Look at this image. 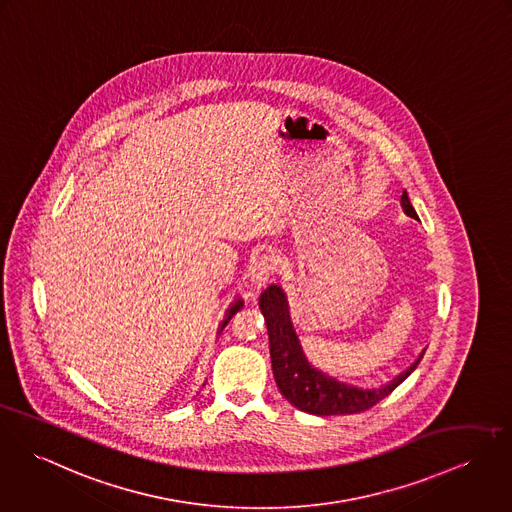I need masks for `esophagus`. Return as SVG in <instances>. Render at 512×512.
Returning <instances> with one entry per match:
<instances>
[{"label":"esophagus","instance_id":"esophagus-1","mask_svg":"<svg viewBox=\"0 0 512 512\" xmlns=\"http://www.w3.org/2000/svg\"><path fill=\"white\" fill-rule=\"evenodd\" d=\"M275 273H277V259L271 253H265V255L257 257L255 263L251 265L253 283L257 284V286L269 283Z\"/></svg>","mask_w":512,"mask_h":512}]
</instances>
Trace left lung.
Instances as JSON below:
<instances>
[{
    "label": "left lung",
    "mask_w": 512,
    "mask_h": 512,
    "mask_svg": "<svg viewBox=\"0 0 512 512\" xmlns=\"http://www.w3.org/2000/svg\"><path fill=\"white\" fill-rule=\"evenodd\" d=\"M402 208L410 218H416V212L408 200L406 190L400 196ZM259 308L267 322L269 347H271V363L273 375L283 397L294 404L298 410L316 414V416H332V414H359L369 410L379 400L389 397L398 385L416 369L422 355L391 383L379 389H359L340 383L322 371L310 367L306 361L298 338L290 326L288 306L281 286L271 284L259 298Z\"/></svg>",
    "instance_id": "left-lung-1"
}]
</instances>
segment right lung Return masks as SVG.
I'll return each mask as SVG.
<instances>
[{
	"mask_svg": "<svg viewBox=\"0 0 512 512\" xmlns=\"http://www.w3.org/2000/svg\"><path fill=\"white\" fill-rule=\"evenodd\" d=\"M241 306H243V302H241V300H237V302H235V304H233V306H231V308H229L228 318H226V320H224V322H222V330H224V328H226V324H228L229 320H231V316H233V314H235V312H237V310H239V308H241Z\"/></svg>",
	"mask_w": 512,
	"mask_h": 512,
	"instance_id": "right-lung-1",
	"label": "right lung"
}]
</instances>
